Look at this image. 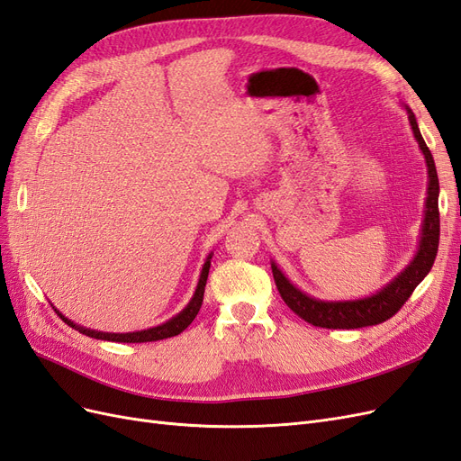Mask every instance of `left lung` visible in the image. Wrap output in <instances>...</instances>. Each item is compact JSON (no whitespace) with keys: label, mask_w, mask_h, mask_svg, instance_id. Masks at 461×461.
Here are the masks:
<instances>
[{"label":"left lung","mask_w":461,"mask_h":461,"mask_svg":"<svg viewBox=\"0 0 461 461\" xmlns=\"http://www.w3.org/2000/svg\"><path fill=\"white\" fill-rule=\"evenodd\" d=\"M408 111V121L413 132V138L420 144V149L427 163V200L425 213L421 222L420 246L411 258V261L403 267L393 281L384 285L375 294L359 300H319L305 294L296 285L290 283V278L278 269V265L271 261L273 278L278 288V294L285 300L288 308L300 315L303 321L323 329H359L369 325H379L390 319L402 308L406 300L411 296L415 286L420 285L429 275L432 263H435L438 252V236H440V217H438V175L435 159L423 140V136L417 127L415 115L411 109Z\"/></svg>","instance_id":"1"}]
</instances>
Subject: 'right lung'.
<instances>
[{
	"label": "right lung",
	"instance_id": "add662e5",
	"mask_svg": "<svg viewBox=\"0 0 461 461\" xmlns=\"http://www.w3.org/2000/svg\"><path fill=\"white\" fill-rule=\"evenodd\" d=\"M212 256L209 254L205 258V263L202 267V273H200V281H198V286H196V292H194V296L190 298V302L186 303V308L176 313L175 317H171L169 321H165V323L158 325V327H151V329H146V330H134V332H104V330H92V329H86V327H80L77 323H73L71 319L65 317L59 310H53L55 313H58L65 323L68 327H73L75 330L86 334V337H92V339H97V340H111V342H153V340H163V339H171V337H176V334L183 332L192 321L194 317L198 315L200 308H202V302H203V290H205V283H207V275H209V265H212Z\"/></svg>",
	"mask_w": 461,
	"mask_h": 461
}]
</instances>
